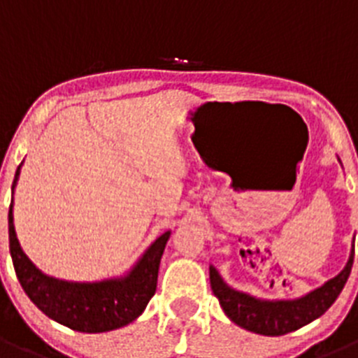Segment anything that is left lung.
Here are the masks:
<instances>
[{
	"label": "left lung",
	"mask_w": 358,
	"mask_h": 358,
	"mask_svg": "<svg viewBox=\"0 0 358 358\" xmlns=\"http://www.w3.org/2000/svg\"><path fill=\"white\" fill-rule=\"evenodd\" d=\"M353 256H355V245L350 252L346 267L337 276L297 299L265 301V299H258V297L231 289L213 265L210 267L211 290L218 297V303L227 317L236 322L238 327L255 331V334L271 335V337L285 335L321 317L334 305L352 273Z\"/></svg>",
	"instance_id": "obj_1"
}]
</instances>
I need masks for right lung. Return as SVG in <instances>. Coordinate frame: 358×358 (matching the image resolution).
<instances>
[{"label": "right lung", "mask_w": 358, "mask_h": 358, "mask_svg": "<svg viewBox=\"0 0 358 358\" xmlns=\"http://www.w3.org/2000/svg\"><path fill=\"white\" fill-rule=\"evenodd\" d=\"M23 164V163H21ZM15 170L12 194L17 185L19 170ZM14 199L8 210V240L15 274L34 305L53 321L85 334H100L122 328L143 314L145 306L156 292L159 262L170 231L163 233L143 252L138 264L123 278L78 283L46 276L41 273L19 245L14 227Z\"/></svg>", "instance_id": "1"}]
</instances>
